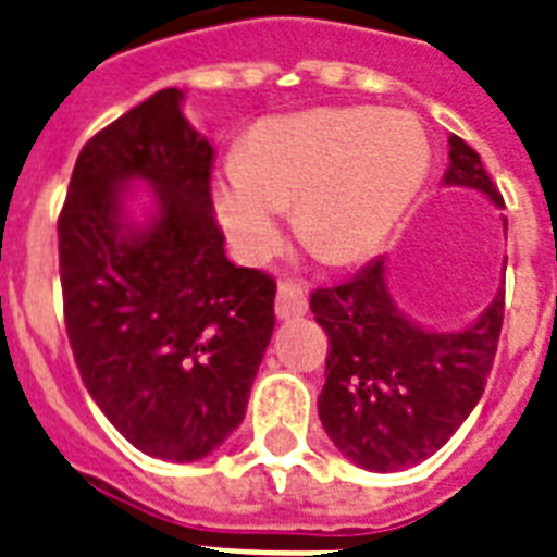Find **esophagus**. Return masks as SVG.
Masks as SVG:
<instances>
[{
	"mask_svg": "<svg viewBox=\"0 0 557 557\" xmlns=\"http://www.w3.org/2000/svg\"><path fill=\"white\" fill-rule=\"evenodd\" d=\"M308 310V296H305V287L299 282H290L284 278L278 282V296H275V313L282 319H296Z\"/></svg>",
	"mask_w": 557,
	"mask_h": 557,
	"instance_id": "esophagus-1",
	"label": "esophagus"
}]
</instances>
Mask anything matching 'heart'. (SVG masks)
Masks as SVG:
<instances>
[{"instance_id": "1", "label": "heart", "mask_w": 557, "mask_h": 557, "mask_svg": "<svg viewBox=\"0 0 557 557\" xmlns=\"http://www.w3.org/2000/svg\"><path fill=\"white\" fill-rule=\"evenodd\" d=\"M430 168L424 127L400 110H322L261 124L247 157L218 176L214 202L232 244L264 261L282 244L284 206L305 247L327 264L372 256Z\"/></svg>"}]
</instances>
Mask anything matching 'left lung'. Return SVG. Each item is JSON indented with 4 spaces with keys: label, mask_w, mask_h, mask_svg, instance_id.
Here are the masks:
<instances>
[{
    "label": "left lung",
    "mask_w": 557,
    "mask_h": 557,
    "mask_svg": "<svg viewBox=\"0 0 557 557\" xmlns=\"http://www.w3.org/2000/svg\"><path fill=\"white\" fill-rule=\"evenodd\" d=\"M444 183L471 185L503 206L480 153L450 136ZM327 334L319 418L331 442L369 471H400L433 456L485 392L497 355L506 290L459 334H433L398 313L374 258L334 287L310 293Z\"/></svg>",
    "instance_id": "1"
}]
</instances>
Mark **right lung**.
I'll list each match as a JSON object with an SVG mask.
<instances>
[{"instance_id":"right-lung-1","label":"right lung","mask_w":557,"mask_h":557,"mask_svg":"<svg viewBox=\"0 0 557 557\" xmlns=\"http://www.w3.org/2000/svg\"><path fill=\"white\" fill-rule=\"evenodd\" d=\"M159 89L86 141L58 218L63 319L81 381L141 454L194 462L244 421L275 327V278L235 267L211 206L214 150ZM141 175L160 218L124 236Z\"/></svg>"}]
</instances>
